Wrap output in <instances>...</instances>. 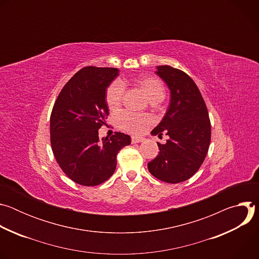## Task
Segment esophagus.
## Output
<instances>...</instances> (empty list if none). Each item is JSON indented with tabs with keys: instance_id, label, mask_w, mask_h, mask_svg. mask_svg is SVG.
<instances>
[{
	"instance_id": "1",
	"label": "esophagus",
	"mask_w": 259,
	"mask_h": 259,
	"mask_svg": "<svg viewBox=\"0 0 259 259\" xmlns=\"http://www.w3.org/2000/svg\"><path fill=\"white\" fill-rule=\"evenodd\" d=\"M144 140V138L143 137H137V136H133L132 138H131V141H132V143H138V142H142Z\"/></svg>"
}]
</instances>
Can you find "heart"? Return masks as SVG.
I'll list each match as a JSON object with an SVG mask.
<instances>
[{"mask_svg": "<svg viewBox=\"0 0 259 259\" xmlns=\"http://www.w3.org/2000/svg\"><path fill=\"white\" fill-rule=\"evenodd\" d=\"M139 84L149 99L162 100L165 96V89L161 80L155 77H145L139 81ZM124 84L120 80L114 81L107 87L105 93V101L109 108H116L120 105L124 94ZM120 124L123 129L133 134L142 133L150 126L152 119L147 115H137L130 112H123L120 115Z\"/></svg>", "mask_w": 259, "mask_h": 259, "instance_id": "1", "label": "heart"}]
</instances>
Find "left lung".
I'll list each match as a JSON object with an SVG mask.
<instances>
[{
    "label": "left lung",
    "mask_w": 259,
    "mask_h": 259,
    "mask_svg": "<svg viewBox=\"0 0 259 259\" xmlns=\"http://www.w3.org/2000/svg\"><path fill=\"white\" fill-rule=\"evenodd\" d=\"M157 75L170 89V104L153 135L169 136L158 142L159 155L147 164L156 178L178 183L191 178L203 164L210 145L211 124L202 94L184 71L170 65L157 66Z\"/></svg>",
    "instance_id": "8db88e82"
}]
</instances>
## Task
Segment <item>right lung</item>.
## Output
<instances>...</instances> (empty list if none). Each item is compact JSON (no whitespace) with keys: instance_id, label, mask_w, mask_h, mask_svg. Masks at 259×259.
Listing matches in <instances>:
<instances>
[{"instance_id":"obj_1","label":"right lung","mask_w":259,"mask_h":259,"mask_svg":"<svg viewBox=\"0 0 259 259\" xmlns=\"http://www.w3.org/2000/svg\"><path fill=\"white\" fill-rule=\"evenodd\" d=\"M119 76L114 67L86 66L76 72L60 91L50 118V141L59 167L72 181L95 187L112 176L117 155L131 143L129 135L99 139L108 107L106 88Z\"/></svg>"}]
</instances>
